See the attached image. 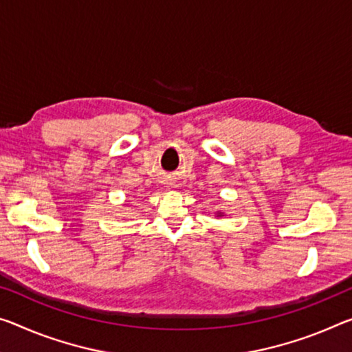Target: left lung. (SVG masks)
<instances>
[{
    "label": "left lung",
    "mask_w": 352,
    "mask_h": 352,
    "mask_svg": "<svg viewBox=\"0 0 352 352\" xmlns=\"http://www.w3.org/2000/svg\"><path fill=\"white\" fill-rule=\"evenodd\" d=\"M216 216L221 217V216H224V213H222V211H216Z\"/></svg>",
    "instance_id": "left-lung-1"
}]
</instances>
